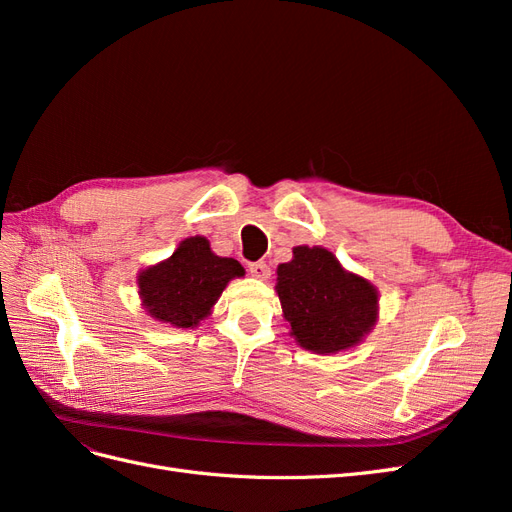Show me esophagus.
<instances>
[{
	"instance_id": "34e87169",
	"label": "esophagus",
	"mask_w": 512,
	"mask_h": 512,
	"mask_svg": "<svg viewBox=\"0 0 512 512\" xmlns=\"http://www.w3.org/2000/svg\"><path fill=\"white\" fill-rule=\"evenodd\" d=\"M250 273H252V277H256V280H267V277L271 275V269L267 267V262H252Z\"/></svg>"
}]
</instances>
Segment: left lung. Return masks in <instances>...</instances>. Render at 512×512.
Segmentation results:
<instances>
[{
	"mask_svg": "<svg viewBox=\"0 0 512 512\" xmlns=\"http://www.w3.org/2000/svg\"><path fill=\"white\" fill-rule=\"evenodd\" d=\"M277 297L290 335L316 354L354 348L378 320V290L324 247L299 245L277 267Z\"/></svg>",
	"mask_w": 512,
	"mask_h": 512,
	"instance_id": "left-lung-1",
	"label": "left lung"
}]
</instances>
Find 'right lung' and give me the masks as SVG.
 I'll list each match as a JSON object with an SVG mask.
<instances>
[{
  "mask_svg": "<svg viewBox=\"0 0 512 512\" xmlns=\"http://www.w3.org/2000/svg\"><path fill=\"white\" fill-rule=\"evenodd\" d=\"M245 275L235 258L211 252L205 237L179 243L173 256L138 273V294L145 312L177 329H194L211 314L232 277Z\"/></svg>",
  "mask_w": 512,
  "mask_h": 512,
  "instance_id": "1",
  "label": "right lung"
}]
</instances>
